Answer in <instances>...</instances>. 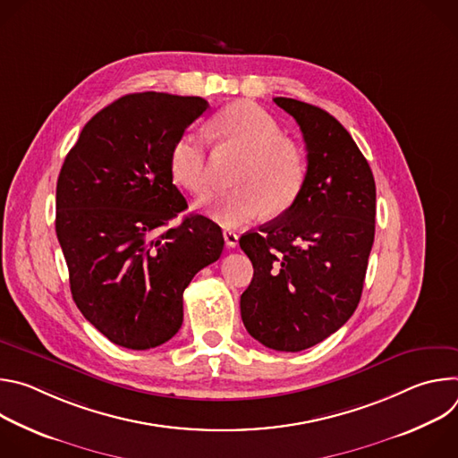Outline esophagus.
<instances>
[{"label":"esophagus","instance_id":"esophagus-1","mask_svg":"<svg viewBox=\"0 0 458 458\" xmlns=\"http://www.w3.org/2000/svg\"><path fill=\"white\" fill-rule=\"evenodd\" d=\"M223 237H225V242H226L228 248H235L237 242H239V235L235 232H232V230H225Z\"/></svg>","mask_w":458,"mask_h":458}]
</instances>
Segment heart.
<instances>
[{"instance_id":"1","label":"heart","mask_w":458,"mask_h":458,"mask_svg":"<svg viewBox=\"0 0 458 458\" xmlns=\"http://www.w3.org/2000/svg\"><path fill=\"white\" fill-rule=\"evenodd\" d=\"M214 136L226 147L246 154L237 174L241 188L217 193L205 203L210 216L225 226H241L267 208L283 214L293 207L306 179L302 150L283 138L279 123L251 101H235L216 114ZM170 174L184 190L205 195L212 184V157L201 132L186 128L170 148Z\"/></svg>"}]
</instances>
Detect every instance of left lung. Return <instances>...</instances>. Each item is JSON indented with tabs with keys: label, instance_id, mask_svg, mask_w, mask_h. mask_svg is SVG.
Segmentation results:
<instances>
[{
	"label": "left lung",
	"instance_id": "8db88e82",
	"mask_svg": "<svg viewBox=\"0 0 458 458\" xmlns=\"http://www.w3.org/2000/svg\"><path fill=\"white\" fill-rule=\"evenodd\" d=\"M301 126L308 168L297 201L239 239L253 265L241 295L248 334L277 352H301L353 315L375 237V179L348 134L326 110L276 98Z\"/></svg>",
	"mask_w": 458,
	"mask_h": 458
}]
</instances>
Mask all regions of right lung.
<instances>
[{"label":"right lung","instance_id":"obj_1","mask_svg":"<svg viewBox=\"0 0 458 458\" xmlns=\"http://www.w3.org/2000/svg\"><path fill=\"white\" fill-rule=\"evenodd\" d=\"M208 101L128 94L81 130L55 186V233L83 317L108 341L150 350L182 324V292L221 257V228L190 214L172 182L170 148Z\"/></svg>","mask_w":458,"mask_h":458}]
</instances>
